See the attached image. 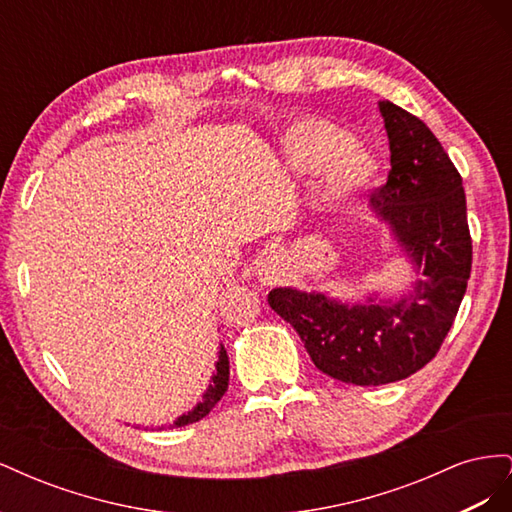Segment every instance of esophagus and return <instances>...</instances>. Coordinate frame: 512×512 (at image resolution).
Instances as JSON below:
<instances>
[{
  "label": "esophagus",
  "instance_id": "esophagus-1",
  "mask_svg": "<svg viewBox=\"0 0 512 512\" xmlns=\"http://www.w3.org/2000/svg\"><path fill=\"white\" fill-rule=\"evenodd\" d=\"M286 269L280 256H267L265 260H260L258 265V280L265 286H275L284 280Z\"/></svg>",
  "mask_w": 512,
  "mask_h": 512
}]
</instances>
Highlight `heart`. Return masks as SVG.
Listing matches in <instances>:
<instances>
[{
    "instance_id": "obj_1",
    "label": "heart",
    "mask_w": 512,
    "mask_h": 512,
    "mask_svg": "<svg viewBox=\"0 0 512 512\" xmlns=\"http://www.w3.org/2000/svg\"><path fill=\"white\" fill-rule=\"evenodd\" d=\"M282 166L294 175L322 170V192L329 203H339L371 175L365 153L350 145L348 134L322 119H307L292 126L284 138Z\"/></svg>"
}]
</instances>
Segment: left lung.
<instances>
[{
    "label": "left lung",
    "instance_id": "obj_1",
    "mask_svg": "<svg viewBox=\"0 0 512 512\" xmlns=\"http://www.w3.org/2000/svg\"><path fill=\"white\" fill-rule=\"evenodd\" d=\"M378 106L391 170L371 194V209L421 277L395 301L374 294L350 305L322 292H269L271 309L292 324L322 374L356 386L423 369L451 331L472 271L466 192L455 164L421 119L389 100Z\"/></svg>",
    "mask_w": 512,
    "mask_h": 512
}]
</instances>
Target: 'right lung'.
<instances>
[{
    "label": "right lung",
    "mask_w": 512,
    "mask_h": 512,
    "mask_svg": "<svg viewBox=\"0 0 512 512\" xmlns=\"http://www.w3.org/2000/svg\"><path fill=\"white\" fill-rule=\"evenodd\" d=\"M228 376H230L228 354H226L224 346H220L218 363H215V374H213V378L209 382V389L203 395V401H198V404L188 414H181L173 425H168V429L170 427H185V425L200 421V418H205L213 410V406L222 399V395L226 393V389H228ZM160 429H164V427H160Z\"/></svg>",
    "instance_id": "1"
}]
</instances>
